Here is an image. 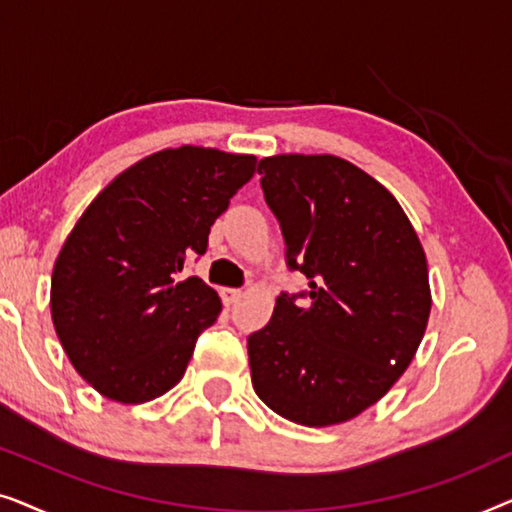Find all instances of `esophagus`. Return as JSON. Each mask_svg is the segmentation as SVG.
<instances>
[{
  "mask_svg": "<svg viewBox=\"0 0 512 512\" xmlns=\"http://www.w3.org/2000/svg\"><path fill=\"white\" fill-rule=\"evenodd\" d=\"M221 298H223V305L230 307V305H235L237 300L242 298V291L240 289H223L221 291Z\"/></svg>",
  "mask_w": 512,
  "mask_h": 512,
  "instance_id": "esophagus-1",
  "label": "esophagus"
}]
</instances>
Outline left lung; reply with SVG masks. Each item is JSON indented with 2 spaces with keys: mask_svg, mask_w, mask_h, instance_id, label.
Wrapping results in <instances>:
<instances>
[{
  "mask_svg": "<svg viewBox=\"0 0 512 512\" xmlns=\"http://www.w3.org/2000/svg\"><path fill=\"white\" fill-rule=\"evenodd\" d=\"M258 174L286 263L310 291L282 293L247 340L251 384L303 426L354 419L405 373L431 314L422 242L398 200L338 156L282 153Z\"/></svg>",
  "mask_w": 512,
  "mask_h": 512,
  "instance_id": "obj_1",
  "label": "left lung"
}]
</instances>
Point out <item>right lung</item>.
Segmentation results:
<instances>
[{
	"instance_id": "1",
	"label": "right lung",
	"mask_w": 512,
	"mask_h": 512,
	"mask_svg": "<svg viewBox=\"0 0 512 512\" xmlns=\"http://www.w3.org/2000/svg\"><path fill=\"white\" fill-rule=\"evenodd\" d=\"M256 172V156L205 146L151 153L118 174L67 235L51 277V317L83 380L116 403H146L186 373L221 312L200 277L209 228Z\"/></svg>"
}]
</instances>
